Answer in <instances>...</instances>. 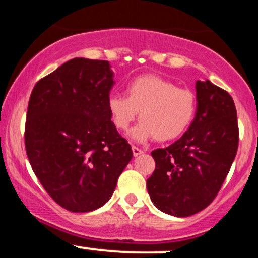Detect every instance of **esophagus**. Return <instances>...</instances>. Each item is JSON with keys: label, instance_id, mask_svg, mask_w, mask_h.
<instances>
[{"label": "esophagus", "instance_id": "34e87169", "mask_svg": "<svg viewBox=\"0 0 258 258\" xmlns=\"http://www.w3.org/2000/svg\"><path fill=\"white\" fill-rule=\"evenodd\" d=\"M132 153H133V156H138V155H141V154H143V150H142L141 148L132 146Z\"/></svg>", "mask_w": 258, "mask_h": 258}]
</instances>
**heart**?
I'll return each mask as SVG.
<instances>
[{"mask_svg":"<svg viewBox=\"0 0 258 258\" xmlns=\"http://www.w3.org/2000/svg\"><path fill=\"white\" fill-rule=\"evenodd\" d=\"M108 109L112 123L125 131L138 116L142 121L131 131L138 142L155 138L170 142L180 137L193 122L197 100L191 91L178 88L161 76L147 74L127 86V97L111 94Z\"/></svg>","mask_w":258,"mask_h":258,"instance_id":"1","label":"heart"}]
</instances>
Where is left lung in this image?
Masks as SVG:
<instances>
[{
  "label": "left lung",
  "mask_w": 258,
  "mask_h": 258,
  "mask_svg": "<svg viewBox=\"0 0 258 258\" xmlns=\"http://www.w3.org/2000/svg\"><path fill=\"white\" fill-rule=\"evenodd\" d=\"M195 117L178 141L152 152L155 170L147 180L160 211L188 217L209 206L226 179L239 143L234 100L227 91L197 81Z\"/></svg>",
  "instance_id": "obj_1"
}]
</instances>
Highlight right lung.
I'll return each instance as SVG.
<instances>
[{
    "label": "right lung",
    "mask_w": 258,
    "mask_h": 258,
    "mask_svg": "<svg viewBox=\"0 0 258 258\" xmlns=\"http://www.w3.org/2000/svg\"><path fill=\"white\" fill-rule=\"evenodd\" d=\"M112 76L109 61L74 58L41 79L29 99L28 159L44 190L68 211L104 205L133 156L108 109Z\"/></svg>",
    "instance_id": "right-lung-1"
}]
</instances>
